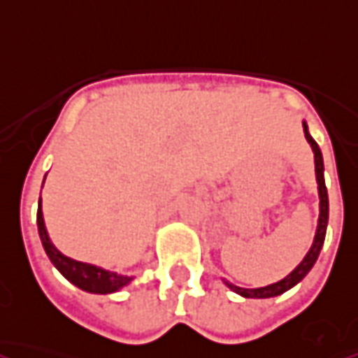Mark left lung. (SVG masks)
I'll return each mask as SVG.
<instances>
[{
	"label": "left lung",
	"instance_id": "1",
	"mask_svg": "<svg viewBox=\"0 0 358 358\" xmlns=\"http://www.w3.org/2000/svg\"><path fill=\"white\" fill-rule=\"evenodd\" d=\"M304 126V136L308 139V143L312 145V151H314V162H316V180H318V194H320V219H318V229H316V236H314V244L312 248L308 250V254L304 256L301 264L296 266L294 271L287 275L285 279L277 281L273 285H267V287H262V289H242V287H236V285L227 283L229 289H232L234 292H238L246 299H269V296H277V294H283L285 291H289L291 287L302 281L306 273H308L312 266L316 264V259L320 256V250L324 246V238H326V227H327V213H329V207H327V189L326 182H324V159H322V151H320L318 143L312 139V136L308 134V126L306 122L302 124Z\"/></svg>",
	"mask_w": 358,
	"mask_h": 358
}]
</instances>
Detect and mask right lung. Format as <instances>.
Listing matches in <instances>:
<instances>
[{
  "label": "right lung",
  "instance_id": "1",
  "mask_svg": "<svg viewBox=\"0 0 358 358\" xmlns=\"http://www.w3.org/2000/svg\"><path fill=\"white\" fill-rule=\"evenodd\" d=\"M36 224H38V234L42 240V246L48 254L50 262L57 267V271L66 277L67 281H71L75 287L83 289L87 292H96V294H108V292L120 291L122 287H126L134 277L127 275L112 273V271H104L101 267L89 266L83 262H75L71 257H66L62 252L54 248V244L50 242L48 232L44 227V219H42V211H40L38 201V215H36Z\"/></svg>",
  "mask_w": 358,
  "mask_h": 358
}]
</instances>
